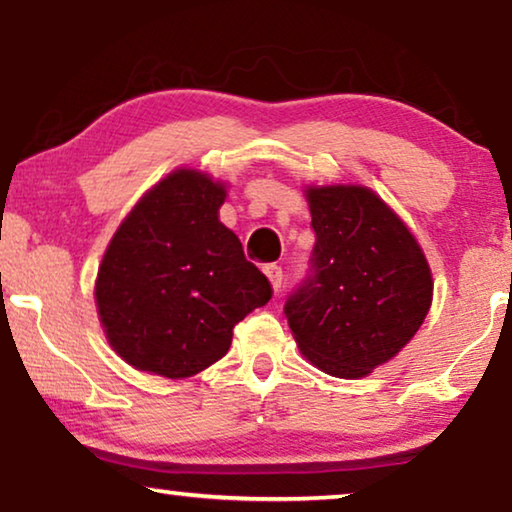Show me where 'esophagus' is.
I'll list each match as a JSON object with an SVG mask.
<instances>
[{"instance_id":"esophagus-1","label":"esophagus","mask_w":512,"mask_h":512,"mask_svg":"<svg viewBox=\"0 0 512 512\" xmlns=\"http://www.w3.org/2000/svg\"><path fill=\"white\" fill-rule=\"evenodd\" d=\"M262 271H264V274H267L271 288L281 290V285H283V269L278 267V264H264Z\"/></svg>"}]
</instances>
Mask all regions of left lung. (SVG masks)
Segmentation results:
<instances>
[{
	"label": "left lung",
	"instance_id": "8db88e82",
	"mask_svg": "<svg viewBox=\"0 0 512 512\" xmlns=\"http://www.w3.org/2000/svg\"><path fill=\"white\" fill-rule=\"evenodd\" d=\"M306 201L316 245L283 311L313 365L332 377H365L417 335L431 309V267L372 189L309 187Z\"/></svg>",
	"mask_w": 512,
	"mask_h": 512
}]
</instances>
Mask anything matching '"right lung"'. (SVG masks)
<instances>
[{
	"label": "right lung",
	"mask_w": 512,
	"mask_h": 512,
	"mask_svg": "<svg viewBox=\"0 0 512 512\" xmlns=\"http://www.w3.org/2000/svg\"><path fill=\"white\" fill-rule=\"evenodd\" d=\"M222 182L177 168L119 224L95 281L112 349L135 370L185 379L217 363L234 325L271 299V283L220 222Z\"/></svg>",
	"instance_id": "add662e5"
}]
</instances>
